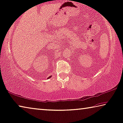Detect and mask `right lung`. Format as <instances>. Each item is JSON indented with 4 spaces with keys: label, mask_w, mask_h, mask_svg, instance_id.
Returning <instances> with one entry per match:
<instances>
[{
    "label": "right lung",
    "mask_w": 123,
    "mask_h": 123,
    "mask_svg": "<svg viewBox=\"0 0 123 123\" xmlns=\"http://www.w3.org/2000/svg\"><path fill=\"white\" fill-rule=\"evenodd\" d=\"M51 76H50V77H49V78H51Z\"/></svg>",
    "instance_id": "right-lung-1"
}]
</instances>
